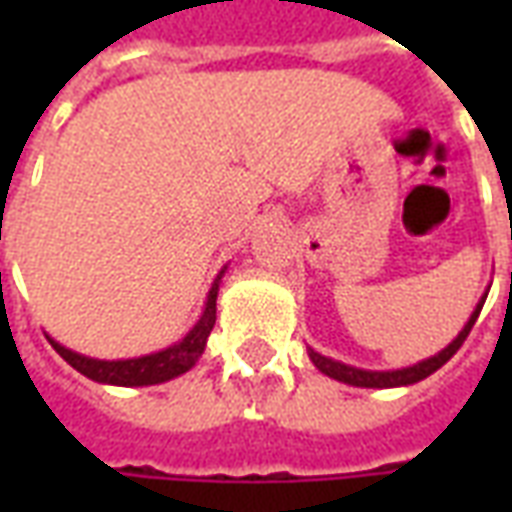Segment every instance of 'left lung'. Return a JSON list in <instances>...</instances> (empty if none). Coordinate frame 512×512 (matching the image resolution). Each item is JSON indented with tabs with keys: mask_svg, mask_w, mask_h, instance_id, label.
Instances as JSON below:
<instances>
[{
	"mask_svg": "<svg viewBox=\"0 0 512 512\" xmlns=\"http://www.w3.org/2000/svg\"><path fill=\"white\" fill-rule=\"evenodd\" d=\"M485 296H488V293H485ZM485 296L477 301V307H474V312L469 315L466 326H463L461 332H458V337H455V340H452L447 348H441L439 354L428 356V359H422V362H417V365L400 367V370H362V367L345 365V362L329 359V356L318 354V351H312L310 348L312 365L318 367L323 376L334 378V381H343V384H348V386H365V389H392V386L417 384V381H422V378H428L430 373H436L441 365H447L452 356H455V351L461 348L463 340H466V337H469V332H472L474 321H477V315H480V310H483Z\"/></svg>",
	"mask_w": 512,
	"mask_h": 512,
	"instance_id": "left-lung-1",
	"label": "left lung"
}]
</instances>
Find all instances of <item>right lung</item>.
Listing matches in <instances>:
<instances>
[{
  "label": "right lung",
  "mask_w": 512,
  "mask_h": 512,
  "mask_svg": "<svg viewBox=\"0 0 512 512\" xmlns=\"http://www.w3.org/2000/svg\"><path fill=\"white\" fill-rule=\"evenodd\" d=\"M227 266L216 274L211 290H208V299H205V310H202L200 321L191 326L183 340L175 345H169L164 351L147 356H134V359H93V356L76 354L71 348H65L57 340H51V348L73 367L79 370L82 376L98 384H112V386H153L172 381V378L189 373L191 367L197 365V359L205 351V343L211 337L213 323H216V296H219V282H222Z\"/></svg>",
  "instance_id": "obj_1"
}]
</instances>
